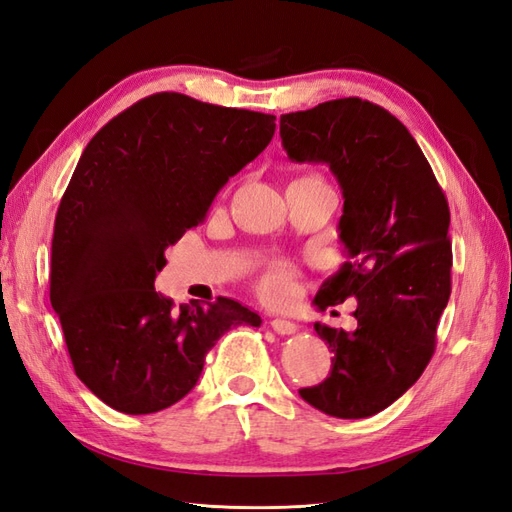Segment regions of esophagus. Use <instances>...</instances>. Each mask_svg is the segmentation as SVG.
<instances>
[{"label": "esophagus", "mask_w": 512, "mask_h": 512, "mask_svg": "<svg viewBox=\"0 0 512 512\" xmlns=\"http://www.w3.org/2000/svg\"><path fill=\"white\" fill-rule=\"evenodd\" d=\"M271 329H273L277 335H292L294 331H297V324L286 320V318H273V320H271Z\"/></svg>", "instance_id": "esophagus-1"}]
</instances>
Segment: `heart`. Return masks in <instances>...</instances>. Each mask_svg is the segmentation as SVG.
I'll list each match as a JSON object with an SVG mask.
<instances>
[{
	"mask_svg": "<svg viewBox=\"0 0 512 512\" xmlns=\"http://www.w3.org/2000/svg\"><path fill=\"white\" fill-rule=\"evenodd\" d=\"M290 284H292V269L288 265H273L265 273V277H262V292H265L269 299H282L290 290Z\"/></svg>",
	"mask_w": 512,
	"mask_h": 512,
	"instance_id": "b5f03b06",
	"label": "heart"
}]
</instances>
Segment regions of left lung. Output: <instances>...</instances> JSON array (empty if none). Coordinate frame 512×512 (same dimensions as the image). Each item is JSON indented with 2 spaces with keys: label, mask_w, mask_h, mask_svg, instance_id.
<instances>
[{
  "label": "left lung",
  "mask_w": 512,
  "mask_h": 512,
  "mask_svg": "<svg viewBox=\"0 0 512 512\" xmlns=\"http://www.w3.org/2000/svg\"><path fill=\"white\" fill-rule=\"evenodd\" d=\"M292 162H322L344 194L339 218L348 260L324 282L314 305L356 299V329L314 322L329 344L331 374L299 395L337 418L389 408L421 378L451 297V211L408 128L361 98L322 102L280 117Z\"/></svg>",
  "instance_id": "left-lung-1"
}]
</instances>
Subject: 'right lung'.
Returning a JSON list of instances; mask_svg holds the SVG:
<instances>
[{"instance_id":"obj_1","label":"right lung","mask_w":512,"mask_h":512,"mask_svg":"<svg viewBox=\"0 0 512 512\" xmlns=\"http://www.w3.org/2000/svg\"><path fill=\"white\" fill-rule=\"evenodd\" d=\"M275 134V117L153 94L91 138L61 198L51 305L76 376L123 414L188 395L205 356L260 316L239 301L181 305L156 292L164 252L207 218L213 198Z\"/></svg>"}]
</instances>
